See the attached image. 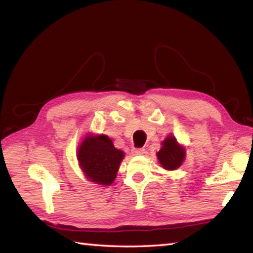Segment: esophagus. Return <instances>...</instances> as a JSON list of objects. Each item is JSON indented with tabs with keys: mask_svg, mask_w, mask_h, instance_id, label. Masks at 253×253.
<instances>
[{
	"mask_svg": "<svg viewBox=\"0 0 253 253\" xmlns=\"http://www.w3.org/2000/svg\"><path fill=\"white\" fill-rule=\"evenodd\" d=\"M144 153H145V149H142V148H135V149L131 150V154L134 156H139V155H142Z\"/></svg>",
	"mask_w": 253,
	"mask_h": 253,
	"instance_id": "esophagus-1",
	"label": "esophagus"
}]
</instances>
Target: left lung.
<instances>
[{"instance_id": "1", "label": "left lung", "mask_w": 253, "mask_h": 253, "mask_svg": "<svg viewBox=\"0 0 253 253\" xmlns=\"http://www.w3.org/2000/svg\"><path fill=\"white\" fill-rule=\"evenodd\" d=\"M156 155L163 168L172 171L182 165L186 158V150L185 147L177 141L176 137L168 135L162 142V148Z\"/></svg>"}]
</instances>
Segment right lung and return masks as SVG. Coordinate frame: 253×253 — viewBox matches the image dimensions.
I'll return each mask as SVG.
<instances>
[{"instance_id":"right-lung-1","label":"right lung","mask_w":253,"mask_h":253,"mask_svg":"<svg viewBox=\"0 0 253 253\" xmlns=\"http://www.w3.org/2000/svg\"><path fill=\"white\" fill-rule=\"evenodd\" d=\"M76 156L83 173L89 181L100 186H111L125 153L115 148L107 135L87 132L77 148Z\"/></svg>"}]
</instances>
